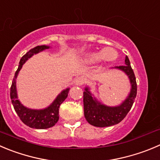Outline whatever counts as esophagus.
Here are the masks:
<instances>
[{"label":"esophagus","mask_w":160,"mask_h":160,"mask_svg":"<svg viewBox=\"0 0 160 160\" xmlns=\"http://www.w3.org/2000/svg\"><path fill=\"white\" fill-rule=\"evenodd\" d=\"M84 82H85V78L82 77V76L76 78L74 81V84L75 85V86H80V85H82Z\"/></svg>","instance_id":"34e87169"}]
</instances>
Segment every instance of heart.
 <instances>
[{
  "label": "heart",
  "instance_id": "1",
  "mask_svg": "<svg viewBox=\"0 0 160 160\" xmlns=\"http://www.w3.org/2000/svg\"><path fill=\"white\" fill-rule=\"evenodd\" d=\"M115 53H116V52L113 48H103L98 53H92L88 56L87 59L89 61H96L99 59L104 60H112L115 59Z\"/></svg>",
  "mask_w": 160,
  "mask_h": 160
}]
</instances>
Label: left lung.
<instances>
[{
	"label": "left lung",
	"instance_id": "obj_1",
	"mask_svg": "<svg viewBox=\"0 0 160 160\" xmlns=\"http://www.w3.org/2000/svg\"><path fill=\"white\" fill-rule=\"evenodd\" d=\"M115 69L123 71L128 76L130 83V91L127 97L118 106L111 107L100 103L86 86L83 92L84 115L86 121L97 127H106L119 123L126 117L133 106L137 96L136 78L130 66L128 56L125 58V65L115 67Z\"/></svg>",
	"mask_w": 160,
	"mask_h": 160
}]
</instances>
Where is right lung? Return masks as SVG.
Segmentation results:
<instances>
[{"instance_id": "right-lung-1", "label": "right lung", "mask_w": 160, "mask_h": 160, "mask_svg": "<svg viewBox=\"0 0 160 160\" xmlns=\"http://www.w3.org/2000/svg\"><path fill=\"white\" fill-rule=\"evenodd\" d=\"M48 45H38L35 48H31L27 52L19 61V68L15 74L10 90V97L15 111L21 121L27 127L34 129H48L53 127L59 120V108L60 104L68 97L70 88L63 89L57 95L49 106L43 109H31L25 107L18 99L17 89H16V78L22 65L33 55L38 54L40 52L49 48Z\"/></svg>"}]
</instances>
